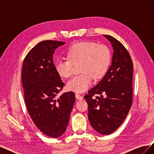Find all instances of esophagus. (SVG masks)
I'll return each instance as SVG.
<instances>
[{
    "label": "esophagus",
    "mask_w": 154,
    "mask_h": 154,
    "mask_svg": "<svg viewBox=\"0 0 154 154\" xmlns=\"http://www.w3.org/2000/svg\"><path fill=\"white\" fill-rule=\"evenodd\" d=\"M75 96H76V98L77 100H82L83 99V96H81V95H80V94H75Z\"/></svg>",
    "instance_id": "1"
}]
</instances>
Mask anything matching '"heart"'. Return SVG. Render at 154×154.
Returning <instances> with one entry per match:
<instances>
[{"mask_svg":"<svg viewBox=\"0 0 154 154\" xmlns=\"http://www.w3.org/2000/svg\"><path fill=\"white\" fill-rule=\"evenodd\" d=\"M67 59H58L54 63L55 71L62 78H68L72 73V64L80 63L79 75L67 83L69 91L76 93L85 91L95 80L103 77L108 70L110 61V49L104 45L93 42H81L72 45L67 51Z\"/></svg>","mask_w":154,"mask_h":154,"instance_id":"obj_1","label":"heart"}]
</instances>
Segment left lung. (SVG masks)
<instances>
[{"mask_svg": "<svg viewBox=\"0 0 154 154\" xmlns=\"http://www.w3.org/2000/svg\"><path fill=\"white\" fill-rule=\"evenodd\" d=\"M111 43V66L104 77L84 96L88 118L92 128L101 134L114 132L122 124L132 102L133 63L123 45L110 35H103ZM104 93L103 98L101 94ZM100 94V97L92 96Z\"/></svg>", "mask_w": 154, "mask_h": 154, "instance_id": "obj_1", "label": "left lung"}]
</instances>
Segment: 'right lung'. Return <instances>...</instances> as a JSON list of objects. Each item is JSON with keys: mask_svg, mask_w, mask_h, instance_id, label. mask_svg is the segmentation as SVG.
<instances>
[{"mask_svg": "<svg viewBox=\"0 0 154 154\" xmlns=\"http://www.w3.org/2000/svg\"><path fill=\"white\" fill-rule=\"evenodd\" d=\"M66 42L45 40L39 42L26 57L22 82L27 111L40 131L51 137L66 132L75 102L73 92L58 96L64 83L55 71L53 54Z\"/></svg>", "mask_w": 154, "mask_h": 154, "instance_id": "right-lung-1", "label": "right lung"}]
</instances>
